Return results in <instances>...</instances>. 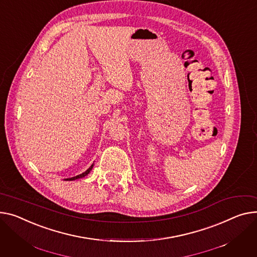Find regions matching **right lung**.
Segmentation results:
<instances>
[{
	"label": "right lung",
	"instance_id": "obj_1",
	"mask_svg": "<svg viewBox=\"0 0 257 257\" xmlns=\"http://www.w3.org/2000/svg\"><path fill=\"white\" fill-rule=\"evenodd\" d=\"M93 166H94V164H92L87 170H85V172L84 173H82L81 175H78V176H76V177H73V178H69V179H65L66 181H73V180H76V179H80V178H83V177H85V176H87L90 172H91V170H92V168H93Z\"/></svg>",
	"mask_w": 257,
	"mask_h": 257
}]
</instances>
